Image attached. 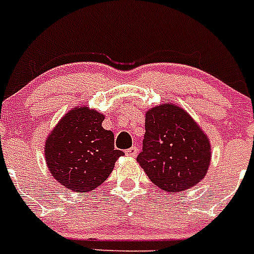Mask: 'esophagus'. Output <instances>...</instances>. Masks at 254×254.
<instances>
[{"mask_svg":"<svg viewBox=\"0 0 254 254\" xmlns=\"http://www.w3.org/2000/svg\"><path fill=\"white\" fill-rule=\"evenodd\" d=\"M125 152H126V155H127V156H131V158H134V156L137 155V147L132 146V147H129V149L126 150Z\"/></svg>","mask_w":254,"mask_h":254,"instance_id":"obj_1","label":"esophagus"}]
</instances>
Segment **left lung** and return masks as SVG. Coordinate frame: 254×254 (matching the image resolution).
<instances>
[{
    "label": "left lung",
    "instance_id": "obj_1",
    "mask_svg": "<svg viewBox=\"0 0 254 254\" xmlns=\"http://www.w3.org/2000/svg\"><path fill=\"white\" fill-rule=\"evenodd\" d=\"M137 161L150 181L165 192L190 190L210 165V142L190 114L173 104L150 109Z\"/></svg>",
    "mask_w": 254,
    "mask_h": 254
}]
</instances>
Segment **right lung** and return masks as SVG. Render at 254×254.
<instances>
[{
    "instance_id": "add662e5",
    "label": "right lung",
    "mask_w": 254,
    "mask_h": 254,
    "mask_svg": "<svg viewBox=\"0 0 254 254\" xmlns=\"http://www.w3.org/2000/svg\"><path fill=\"white\" fill-rule=\"evenodd\" d=\"M104 116L75 108L60 121L46 143L52 176L68 190L90 192L109 177L125 152L114 149V134L102 127Z\"/></svg>"
}]
</instances>
